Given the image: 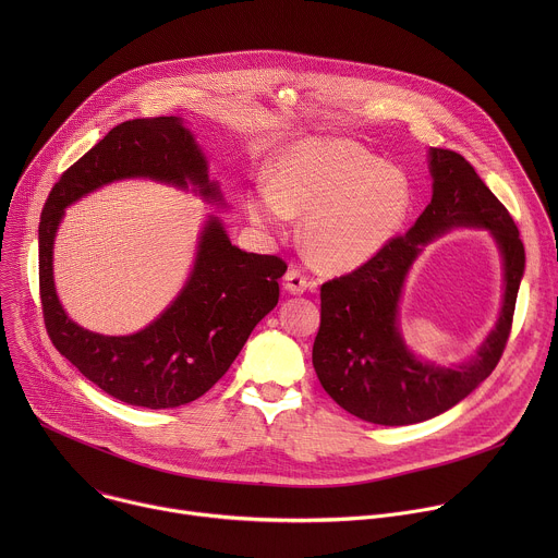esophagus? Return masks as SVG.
Instances as JSON below:
<instances>
[{"mask_svg": "<svg viewBox=\"0 0 558 558\" xmlns=\"http://www.w3.org/2000/svg\"><path fill=\"white\" fill-rule=\"evenodd\" d=\"M311 287V282H308V278L298 269V267H289L287 269V274H284V289L289 291V293H304L306 289Z\"/></svg>", "mask_w": 558, "mask_h": 558, "instance_id": "esophagus-1", "label": "esophagus"}]
</instances>
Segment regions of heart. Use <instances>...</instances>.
<instances>
[{"instance_id": "obj_1", "label": "heart", "mask_w": 558, "mask_h": 558, "mask_svg": "<svg viewBox=\"0 0 558 558\" xmlns=\"http://www.w3.org/2000/svg\"><path fill=\"white\" fill-rule=\"evenodd\" d=\"M413 205L409 179L349 138H306L271 166V187L245 198L250 220L280 231L306 216L304 252L327 271H349L373 260L404 227Z\"/></svg>"}]
</instances>
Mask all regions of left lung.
I'll return each instance as SVG.
<instances>
[{"label":"left lung","instance_id":"8db88e82","mask_svg":"<svg viewBox=\"0 0 558 558\" xmlns=\"http://www.w3.org/2000/svg\"><path fill=\"white\" fill-rule=\"evenodd\" d=\"M433 198L415 225L373 260L320 287V331L313 368L323 388L351 415L407 426L437 417L459 404L499 364L525 269V250L510 211L486 187L465 158L430 147ZM452 226H484L505 256L507 293L496 331L465 365L446 369L417 361L396 327L401 287L421 247Z\"/></svg>","mask_w":558,"mask_h":558}]
</instances>
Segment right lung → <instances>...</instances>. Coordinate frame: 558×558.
<instances>
[{
  "label": "right lung",
  "mask_w": 558,
  "mask_h": 558,
  "mask_svg": "<svg viewBox=\"0 0 558 558\" xmlns=\"http://www.w3.org/2000/svg\"><path fill=\"white\" fill-rule=\"evenodd\" d=\"M121 179H151L222 201L207 161L179 117L132 119L112 128L54 183L39 222V295L54 349L117 400L177 409L205 395L231 366L254 327L278 304L287 263L231 245L218 218L198 238V254L179 298L132 336H99L65 315L52 280V245L63 209Z\"/></svg>",
  "instance_id": "add662e5"
}]
</instances>
